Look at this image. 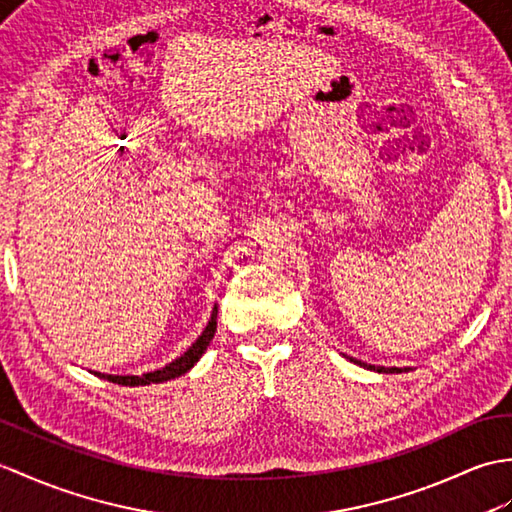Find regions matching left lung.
<instances>
[{
  "label": "left lung",
  "instance_id": "1",
  "mask_svg": "<svg viewBox=\"0 0 512 512\" xmlns=\"http://www.w3.org/2000/svg\"><path fill=\"white\" fill-rule=\"evenodd\" d=\"M349 362L358 364L362 368H368V371H375V373H406V371H412V368H397V366H375V364H366L362 360H355V358H349V355H344Z\"/></svg>",
  "mask_w": 512,
  "mask_h": 512
}]
</instances>
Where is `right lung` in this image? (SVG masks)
I'll use <instances>...</instances> for the list:
<instances>
[{"mask_svg":"<svg viewBox=\"0 0 512 512\" xmlns=\"http://www.w3.org/2000/svg\"><path fill=\"white\" fill-rule=\"evenodd\" d=\"M218 305H213V312L209 323L205 327V331L196 338V342L189 347L183 355H178L176 360H172L170 364H165L163 368H157V371H150L144 375H106V373H98V371H91L93 375H98L102 379H109L113 384H120V386H148V384H161V382H168V379L174 377H181L187 371H192L194 364L202 358V353L207 351L209 342L213 340V334H216V325H218Z\"/></svg>","mask_w":512,"mask_h":512,"instance_id":"obj_1","label":"right lung"}]
</instances>
